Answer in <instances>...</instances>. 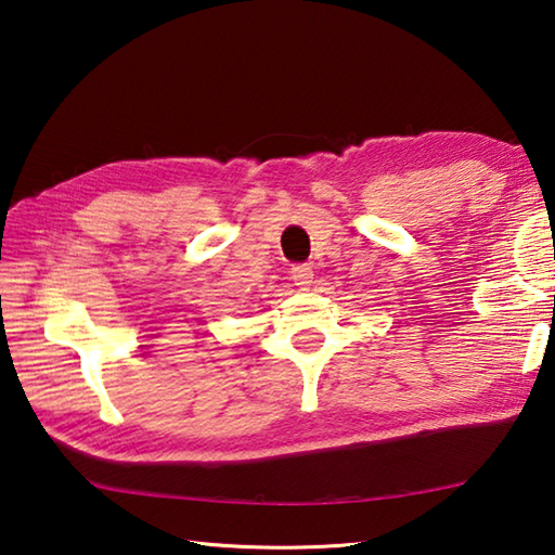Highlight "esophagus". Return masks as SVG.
Listing matches in <instances>:
<instances>
[{"label": "esophagus", "instance_id": "34e87169", "mask_svg": "<svg viewBox=\"0 0 555 555\" xmlns=\"http://www.w3.org/2000/svg\"><path fill=\"white\" fill-rule=\"evenodd\" d=\"M292 280H294V285H299V287H309L311 282H313V268L309 266V263H297V266H292Z\"/></svg>", "mask_w": 555, "mask_h": 555}]
</instances>
